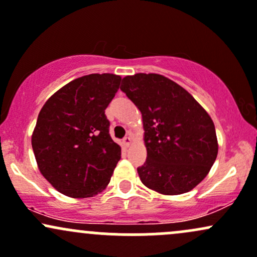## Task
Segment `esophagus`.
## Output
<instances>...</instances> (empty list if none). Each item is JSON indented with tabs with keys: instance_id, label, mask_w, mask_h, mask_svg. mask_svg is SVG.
Masks as SVG:
<instances>
[{
	"instance_id": "obj_1",
	"label": "esophagus",
	"mask_w": 257,
	"mask_h": 257,
	"mask_svg": "<svg viewBox=\"0 0 257 257\" xmlns=\"http://www.w3.org/2000/svg\"><path fill=\"white\" fill-rule=\"evenodd\" d=\"M131 142H132V140H131V137H125L122 140V146L125 147V148H128L130 146H131Z\"/></svg>"
}]
</instances>
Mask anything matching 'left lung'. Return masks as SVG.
Listing matches in <instances>:
<instances>
[{
  "label": "left lung",
  "mask_w": 257,
  "mask_h": 257,
  "mask_svg": "<svg viewBox=\"0 0 257 257\" xmlns=\"http://www.w3.org/2000/svg\"><path fill=\"white\" fill-rule=\"evenodd\" d=\"M120 88L142 113L147 160L137 169L142 183L164 195L195 188L218 153L214 121L207 111L164 75H128Z\"/></svg>",
  "instance_id": "1"
}]
</instances>
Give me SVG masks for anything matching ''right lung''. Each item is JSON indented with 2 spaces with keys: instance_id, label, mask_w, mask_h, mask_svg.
Masks as SVG:
<instances>
[{
  "instance_id": "1",
  "label": "right lung",
  "mask_w": 257,
  "mask_h": 257,
  "mask_svg": "<svg viewBox=\"0 0 257 257\" xmlns=\"http://www.w3.org/2000/svg\"><path fill=\"white\" fill-rule=\"evenodd\" d=\"M121 76L77 77L48 98L40 110L31 144L40 172L70 198H90L106 188L121 147L109 135L104 111Z\"/></svg>"
}]
</instances>
